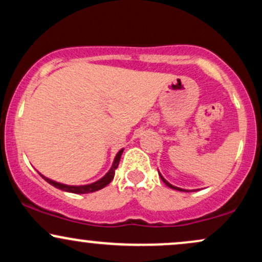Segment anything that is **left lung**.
Here are the masks:
<instances>
[{
	"instance_id": "8db88e82",
	"label": "left lung",
	"mask_w": 262,
	"mask_h": 262,
	"mask_svg": "<svg viewBox=\"0 0 262 262\" xmlns=\"http://www.w3.org/2000/svg\"><path fill=\"white\" fill-rule=\"evenodd\" d=\"M159 176L161 177V180H162V182L165 183V185L167 186V187H170V188H172V189H176V191H181V192H193V191H196V189H191V191H189V189H185V188H180V187H176V186H173V185H171L170 182H167L166 180L164 179V177H162V175L160 172H159Z\"/></svg>"
}]
</instances>
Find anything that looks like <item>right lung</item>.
<instances>
[{"mask_svg":"<svg viewBox=\"0 0 262 262\" xmlns=\"http://www.w3.org/2000/svg\"><path fill=\"white\" fill-rule=\"evenodd\" d=\"M123 150H124V149H121L118 152H117L116 158H114V160H113L112 167H111L110 171H108L106 175L102 177V179L98 180V181L92 182V183H89V185H81V186L65 185V183L56 182V181H54V180L48 179V177H45L44 175H41L40 172H39V175L43 177V179H44L45 181H47L48 183H50V185L54 186V187L61 189V191L70 192V193H76V194L91 193V192H96V191H98V189H102L103 187H106L108 183L112 181L113 177H114V172H116L117 167H118V165H119V160H121V156H122V154H123Z\"/></svg>","mask_w":262,"mask_h":262,"instance_id":"obj_1","label":"right lung"}]
</instances>
